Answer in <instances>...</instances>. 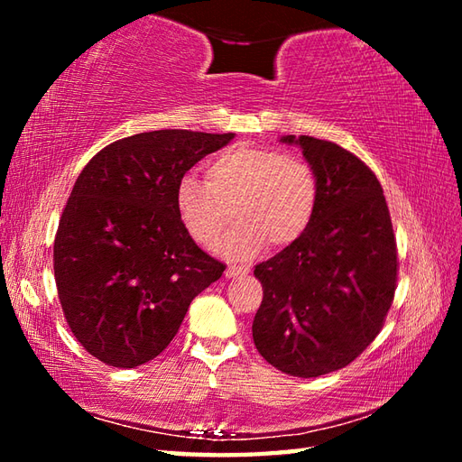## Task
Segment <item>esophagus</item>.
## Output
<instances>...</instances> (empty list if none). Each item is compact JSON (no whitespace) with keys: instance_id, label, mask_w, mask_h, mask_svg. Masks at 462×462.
Wrapping results in <instances>:
<instances>
[{"instance_id":"34e87169","label":"esophagus","mask_w":462,"mask_h":462,"mask_svg":"<svg viewBox=\"0 0 462 462\" xmlns=\"http://www.w3.org/2000/svg\"><path fill=\"white\" fill-rule=\"evenodd\" d=\"M226 278H236V276H244V273H248L246 266H228L226 268Z\"/></svg>"}]
</instances>
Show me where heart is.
<instances>
[{"mask_svg":"<svg viewBox=\"0 0 462 462\" xmlns=\"http://www.w3.org/2000/svg\"><path fill=\"white\" fill-rule=\"evenodd\" d=\"M174 202L184 230L204 248L218 244L232 216L236 226L222 252L242 260L266 244L288 248L306 234L319 206V179L300 154L236 144L208 161L204 182L180 179Z\"/></svg>","mask_w":462,"mask_h":462,"instance_id":"obj_1","label":"heart"}]
</instances>
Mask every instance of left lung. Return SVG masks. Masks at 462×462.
Wrapping results in <instances>:
<instances>
[{
    "instance_id": "left-lung-1",
    "label": "left lung",
    "mask_w": 462,
    "mask_h": 462,
    "mask_svg": "<svg viewBox=\"0 0 462 462\" xmlns=\"http://www.w3.org/2000/svg\"><path fill=\"white\" fill-rule=\"evenodd\" d=\"M298 144L319 179L306 234L262 262L263 298L252 337L270 365L319 377L361 356L379 336L397 288V242L383 189L369 166L331 141Z\"/></svg>"
}]
</instances>
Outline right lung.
Returning <instances> with one entry per match:
<instances>
[{
	"label": "right lung",
	"instance_id": "1",
	"mask_svg": "<svg viewBox=\"0 0 462 462\" xmlns=\"http://www.w3.org/2000/svg\"><path fill=\"white\" fill-rule=\"evenodd\" d=\"M232 139L139 133L105 146L77 179L55 234V283L73 336L106 365L161 356L190 301L226 270L184 230L174 194L186 171Z\"/></svg>",
	"mask_w": 462,
	"mask_h": 462
}]
</instances>
